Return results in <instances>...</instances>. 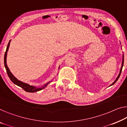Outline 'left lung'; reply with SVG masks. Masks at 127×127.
Masks as SVG:
<instances>
[{
	"label": "left lung",
	"mask_w": 127,
	"mask_h": 127,
	"mask_svg": "<svg viewBox=\"0 0 127 127\" xmlns=\"http://www.w3.org/2000/svg\"><path fill=\"white\" fill-rule=\"evenodd\" d=\"M121 44V43H120ZM123 64H124V55H123V60H122V67H121V68H120V72H119V75H118V76L117 77V78H116V80H115V82H113L112 84H111L110 86H112L113 84H114L115 83H116V82H117V80H118L119 79V77H120V74H121V72H122V68H123Z\"/></svg>",
	"instance_id": "left-lung-1"
}]
</instances>
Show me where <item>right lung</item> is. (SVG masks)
Here are the masks:
<instances>
[{"instance_id": "1", "label": "right lung", "mask_w": 127, "mask_h": 127, "mask_svg": "<svg viewBox=\"0 0 127 127\" xmlns=\"http://www.w3.org/2000/svg\"><path fill=\"white\" fill-rule=\"evenodd\" d=\"M11 40H9L8 44V45H7L6 51H5V55H4V66H5V69H6L7 73V74H8V77H9V79H10V80L12 81V82L14 83L15 84H16L18 86L22 88L24 91H26V92H36L39 91H40L41 90H43V89H44L45 87H46L47 86V85H48L49 83H50L52 81H51V82H47V83H45V84H44V85H43V86L39 87H37L31 86V85L28 84H27V83H24L23 82H21V81L19 80L18 79H16V77H15L13 75L12 73L11 72L10 70L9 69L8 66H7V60H6L7 59V52H8V48H9V44H10Z\"/></svg>"}]
</instances>
